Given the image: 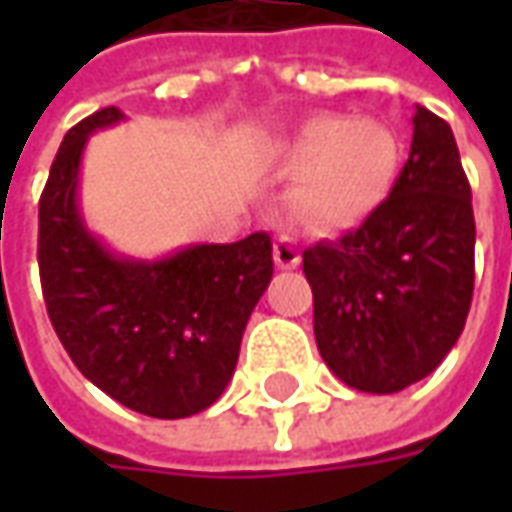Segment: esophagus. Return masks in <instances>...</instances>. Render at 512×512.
I'll use <instances>...</instances> for the list:
<instances>
[{"label": "esophagus", "instance_id": "34e87169", "mask_svg": "<svg viewBox=\"0 0 512 512\" xmlns=\"http://www.w3.org/2000/svg\"><path fill=\"white\" fill-rule=\"evenodd\" d=\"M273 262H276V267H282V270L299 267L302 253H299V247H296V242L290 236H279L276 239V245H273Z\"/></svg>", "mask_w": 512, "mask_h": 512}]
</instances>
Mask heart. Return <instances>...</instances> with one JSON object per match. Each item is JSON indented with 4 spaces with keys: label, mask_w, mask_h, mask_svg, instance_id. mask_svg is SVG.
<instances>
[{
    "label": "heart",
    "mask_w": 512,
    "mask_h": 512,
    "mask_svg": "<svg viewBox=\"0 0 512 512\" xmlns=\"http://www.w3.org/2000/svg\"><path fill=\"white\" fill-rule=\"evenodd\" d=\"M282 159L299 168L287 196L290 216L313 233H344L390 196L402 148L382 122L316 113L282 145Z\"/></svg>",
    "instance_id": "obj_1"
}]
</instances>
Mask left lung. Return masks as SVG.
<instances>
[{
    "mask_svg": "<svg viewBox=\"0 0 512 512\" xmlns=\"http://www.w3.org/2000/svg\"><path fill=\"white\" fill-rule=\"evenodd\" d=\"M473 250V199L453 130L416 105L410 156L382 207L339 242L302 253L327 367L364 393H399L430 376L467 322Z\"/></svg>",
    "mask_w": 512,
    "mask_h": 512,
    "instance_id": "left-lung-1",
    "label": "left lung"
}]
</instances>
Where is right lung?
I'll return each instance as SVG.
<instances>
[{
	"label": "right lung",
	"mask_w": 512,
	"mask_h": 512,
	"mask_svg": "<svg viewBox=\"0 0 512 512\" xmlns=\"http://www.w3.org/2000/svg\"><path fill=\"white\" fill-rule=\"evenodd\" d=\"M102 108L65 133L39 199V279L50 325L73 364L110 399L153 419L202 413L230 382L247 319L273 276L267 233L193 245L156 262L113 256L90 233L79 165Z\"/></svg>",
	"instance_id": "obj_1"
}]
</instances>
